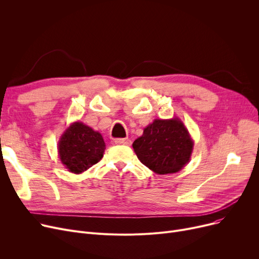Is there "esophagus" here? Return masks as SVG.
I'll list each match as a JSON object with an SVG mask.
<instances>
[{"label": "esophagus", "mask_w": 259, "mask_h": 259, "mask_svg": "<svg viewBox=\"0 0 259 259\" xmlns=\"http://www.w3.org/2000/svg\"><path fill=\"white\" fill-rule=\"evenodd\" d=\"M114 143L116 145H125V146H130L131 145V141L129 139H116L114 141Z\"/></svg>", "instance_id": "obj_1"}]
</instances>
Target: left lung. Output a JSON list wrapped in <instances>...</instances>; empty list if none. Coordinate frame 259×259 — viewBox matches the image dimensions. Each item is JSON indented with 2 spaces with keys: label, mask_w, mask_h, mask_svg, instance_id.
Segmentation results:
<instances>
[{
  "label": "left lung",
  "mask_w": 259,
  "mask_h": 259,
  "mask_svg": "<svg viewBox=\"0 0 259 259\" xmlns=\"http://www.w3.org/2000/svg\"><path fill=\"white\" fill-rule=\"evenodd\" d=\"M194 142L179 117L155 118L132 147L143 165L156 174L182 170L191 158Z\"/></svg>",
  "instance_id": "8db88e82"
}]
</instances>
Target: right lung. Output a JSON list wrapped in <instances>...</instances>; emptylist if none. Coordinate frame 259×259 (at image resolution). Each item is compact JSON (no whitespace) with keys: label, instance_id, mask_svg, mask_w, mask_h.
<instances>
[{"label":"right lung","instance_id":"obj_1","mask_svg":"<svg viewBox=\"0 0 259 259\" xmlns=\"http://www.w3.org/2000/svg\"><path fill=\"white\" fill-rule=\"evenodd\" d=\"M106 145L102 134L81 121H73L58 143V154L68 171L80 174L99 162Z\"/></svg>","mask_w":259,"mask_h":259}]
</instances>
